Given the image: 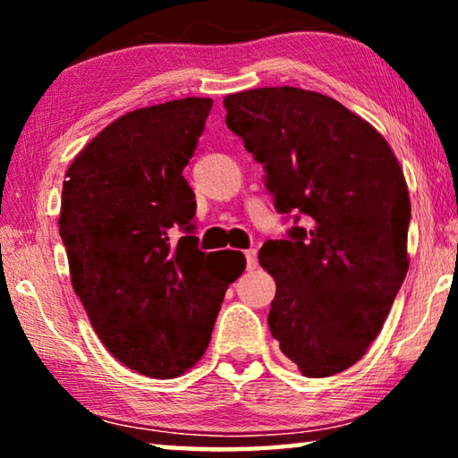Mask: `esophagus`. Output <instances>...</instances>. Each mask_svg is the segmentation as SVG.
Listing matches in <instances>:
<instances>
[{
    "label": "esophagus",
    "mask_w": 458,
    "mask_h": 458,
    "mask_svg": "<svg viewBox=\"0 0 458 458\" xmlns=\"http://www.w3.org/2000/svg\"><path fill=\"white\" fill-rule=\"evenodd\" d=\"M244 257H246V268H257V265H259V257H257V250H254V248H248V250L244 252Z\"/></svg>",
    "instance_id": "1"
}]
</instances>
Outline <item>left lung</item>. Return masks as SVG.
Wrapping results in <instances>:
<instances>
[{"mask_svg": "<svg viewBox=\"0 0 458 458\" xmlns=\"http://www.w3.org/2000/svg\"><path fill=\"white\" fill-rule=\"evenodd\" d=\"M224 106L276 212L294 222L259 254L276 281L270 333L303 376L339 374L363 358L408 273L410 198L396 155L369 123L313 90L254 89Z\"/></svg>", "mask_w": 458, "mask_h": 458, "instance_id": "8db88e82", "label": "left lung"}]
</instances>
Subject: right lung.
Here are the masks:
<instances>
[{
  "label": "right lung",
  "mask_w": 458,
  "mask_h": 458,
  "mask_svg": "<svg viewBox=\"0 0 458 458\" xmlns=\"http://www.w3.org/2000/svg\"><path fill=\"white\" fill-rule=\"evenodd\" d=\"M212 98L123 114L76 155L62 183L60 238L74 293L105 347L149 377H177L210 344L244 254L201 252L183 177ZM182 236L174 238V232Z\"/></svg>",
  "instance_id": "right-lung-1"
}]
</instances>
